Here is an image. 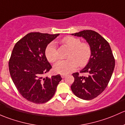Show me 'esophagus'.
<instances>
[{
	"label": "esophagus",
	"instance_id": "34e87169",
	"mask_svg": "<svg viewBox=\"0 0 125 125\" xmlns=\"http://www.w3.org/2000/svg\"><path fill=\"white\" fill-rule=\"evenodd\" d=\"M61 78H64L65 76H66V74H61Z\"/></svg>",
	"mask_w": 125,
	"mask_h": 125
}]
</instances>
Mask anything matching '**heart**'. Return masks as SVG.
I'll return each instance as SVG.
<instances>
[{"label": "heart", "instance_id": "heart-1", "mask_svg": "<svg viewBox=\"0 0 125 125\" xmlns=\"http://www.w3.org/2000/svg\"><path fill=\"white\" fill-rule=\"evenodd\" d=\"M62 43L70 49L67 58L65 61H60L54 65V71L58 73L65 74L74 71L78 67H83L89 61L91 55V49L90 45L81 43L79 38L72 36H67L62 39ZM45 54L47 60L51 62H55L58 59V53L56 44L52 42L47 46Z\"/></svg>", "mask_w": 125, "mask_h": 125}]
</instances>
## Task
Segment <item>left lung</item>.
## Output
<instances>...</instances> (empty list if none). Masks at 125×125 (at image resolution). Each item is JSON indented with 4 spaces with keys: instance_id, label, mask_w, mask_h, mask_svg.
I'll return each mask as SVG.
<instances>
[{
    "instance_id": "left-lung-1",
    "label": "left lung",
    "mask_w": 125,
    "mask_h": 125,
    "mask_svg": "<svg viewBox=\"0 0 125 125\" xmlns=\"http://www.w3.org/2000/svg\"><path fill=\"white\" fill-rule=\"evenodd\" d=\"M71 35L84 38L91 49L89 61L80 72L88 75L80 76L78 72L73 73L74 81L72 91L79 98L91 100L106 88L114 71L115 60L109 43L96 32L84 30Z\"/></svg>"
}]
</instances>
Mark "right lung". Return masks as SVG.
Returning a JSON list of instances; mask_svg holds the SVG:
<instances>
[{
	"instance_id": "add662e5",
	"label": "right lung",
	"mask_w": 125,
	"mask_h": 125,
	"mask_svg": "<svg viewBox=\"0 0 125 125\" xmlns=\"http://www.w3.org/2000/svg\"><path fill=\"white\" fill-rule=\"evenodd\" d=\"M31 32L15 44L9 62L12 80L20 94L35 104H44L55 94L61 81L57 74L43 76L52 68L45 55L47 45L59 35Z\"/></svg>"
}]
</instances>
